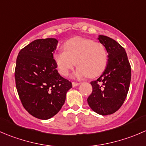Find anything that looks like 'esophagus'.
<instances>
[{
    "mask_svg": "<svg viewBox=\"0 0 146 146\" xmlns=\"http://www.w3.org/2000/svg\"><path fill=\"white\" fill-rule=\"evenodd\" d=\"M72 85H73V87H76V86H78L80 85V83H77V82H73L72 83Z\"/></svg>",
    "mask_w": 146,
    "mask_h": 146,
    "instance_id": "34e87169",
    "label": "esophagus"
}]
</instances>
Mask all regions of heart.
<instances>
[{"mask_svg":"<svg viewBox=\"0 0 146 146\" xmlns=\"http://www.w3.org/2000/svg\"><path fill=\"white\" fill-rule=\"evenodd\" d=\"M64 50L53 55L56 68L63 76H67L76 64V78L88 76L94 78L101 74L108 64V53L102 43L83 38H73L63 45Z\"/></svg>","mask_w":146,"mask_h":146,"instance_id":"obj_1","label":"heart"}]
</instances>
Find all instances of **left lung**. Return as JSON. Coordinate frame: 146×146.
<instances>
[{
  "mask_svg": "<svg viewBox=\"0 0 146 146\" xmlns=\"http://www.w3.org/2000/svg\"><path fill=\"white\" fill-rule=\"evenodd\" d=\"M98 40L108 53L104 72L90 82L93 91L87 100L90 108L102 115H111L122 106L131 78V68L125 49L113 39L99 35Z\"/></svg>",
  "mask_w": 146,
  "mask_h": 146,
  "instance_id": "8db88e82",
  "label": "left lung"
}]
</instances>
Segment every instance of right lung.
<instances>
[{
  "label": "right lung",
  "mask_w": 146,
  "mask_h": 146,
  "mask_svg": "<svg viewBox=\"0 0 146 146\" xmlns=\"http://www.w3.org/2000/svg\"><path fill=\"white\" fill-rule=\"evenodd\" d=\"M56 38L37 39L20 50L16 59L15 80L20 100L31 115L42 120L59 112L71 82L56 69L53 53Z\"/></svg>",
  "instance_id": "add662e5"
}]
</instances>
